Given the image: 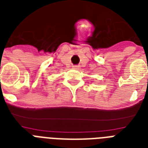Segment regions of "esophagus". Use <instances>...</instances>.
<instances>
[{
  "mask_svg": "<svg viewBox=\"0 0 148 148\" xmlns=\"http://www.w3.org/2000/svg\"><path fill=\"white\" fill-rule=\"evenodd\" d=\"M73 68H74V69H79V68H80V66H77V65H74V66H73Z\"/></svg>",
  "mask_w": 148,
  "mask_h": 148,
  "instance_id": "34e87169",
  "label": "esophagus"
}]
</instances>
